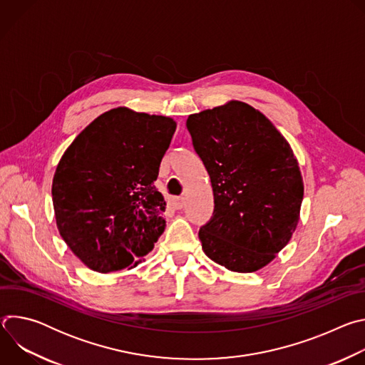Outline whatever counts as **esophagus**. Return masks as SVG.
I'll return each instance as SVG.
<instances>
[{"label":"esophagus","instance_id":"34e87169","mask_svg":"<svg viewBox=\"0 0 365 365\" xmlns=\"http://www.w3.org/2000/svg\"><path fill=\"white\" fill-rule=\"evenodd\" d=\"M172 206L175 207V210H182V207L185 206V199L180 197V196H176L172 199Z\"/></svg>","mask_w":365,"mask_h":365}]
</instances>
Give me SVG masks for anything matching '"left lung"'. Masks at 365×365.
Here are the masks:
<instances>
[{
  "label": "left lung",
  "mask_w": 365,
  "mask_h": 365,
  "mask_svg": "<svg viewBox=\"0 0 365 365\" xmlns=\"http://www.w3.org/2000/svg\"><path fill=\"white\" fill-rule=\"evenodd\" d=\"M186 127L214 190V217L199 230L203 252L231 272L263 269L299 222L303 179L290 144L241 101L192 114Z\"/></svg>",
  "instance_id": "obj_1"
}]
</instances>
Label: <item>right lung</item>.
Segmentation results:
<instances>
[{
	"label": "right lung",
	"instance_id": "right-lung-1",
	"mask_svg": "<svg viewBox=\"0 0 365 365\" xmlns=\"http://www.w3.org/2000/svg\"><path fill=\"white\" fill-rule=\"evenodd\" d=\"M175 130L170 117L118 107L63 153L51 185L56 225L91 270H130L163 234L166 202L153 183Z\"/></svg>",
	"mask_w": 365,
	"mask_h": 365
}]
</instances>
